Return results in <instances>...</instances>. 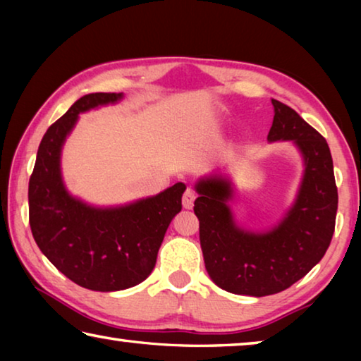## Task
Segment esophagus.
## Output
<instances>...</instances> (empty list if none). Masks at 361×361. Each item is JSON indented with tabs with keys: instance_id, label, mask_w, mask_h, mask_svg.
Returning a JSON list of instances; mask_svg holds the SVG:
<instances>
[{
	"instance_id": "obj_1",
	"label": "esophagus",
	"mask_w": 361,
	"mask_h": 361,
	"mask_svg": "<svg viewBox=\"0 0 361 361\" xmlns=\"http://www.w3.org/2000/svg\"><path fill=\"white\" fill-rule=\"evenodd\" d=\"M195 197H197V194H195L194 189L188 188L185 194H183V207H185V209H192Z\"/></svg>"
}]
</instances>
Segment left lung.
Returning <instances> with one entry per match:
<instances>
[{
	"instance_id": "8db88e82",
	"label": "left lung",
	"mask_w": 361,
	"mask_h": 361,
	"mask_svg": "<svg viewBox=\"0 0 361 361\" xmlns=\"http://www.w3.org/2000/svg\"><path fill=\"white\" fill-rule=\"evenodd\" d=\"M272 105L267 140H293L305 164L298 199L282 223L264 234L242 231L226 204L229 181L212 176L195 186L205 269L219 288L234 295L261 298L290 288L323 258L334 232L338 188L326 140L288 105L279 100Z\"/></svg>"
}]
</instances>
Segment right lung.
<instances>
[{
  "instance_id": "obj_1",
  "label": "right lung",
  "mask_w": 361,
  "mask_h": 361,
  "mask_svg": "<svg viewBox=\"0 0 361 361\" xmlns=\"http://www.w3.org/2000/svg\"><path fill=\"white\" fill-rule=\"evenodd\" d=\"M119 99L122 94L97 92L73 103L42 137L28 185L35 242L63 276L94 291L126 290L149 276L186 189L176 183L154 197L118 209H95L66 192L60 151L78 114Z\"/></svg>"
}]
</instances>
